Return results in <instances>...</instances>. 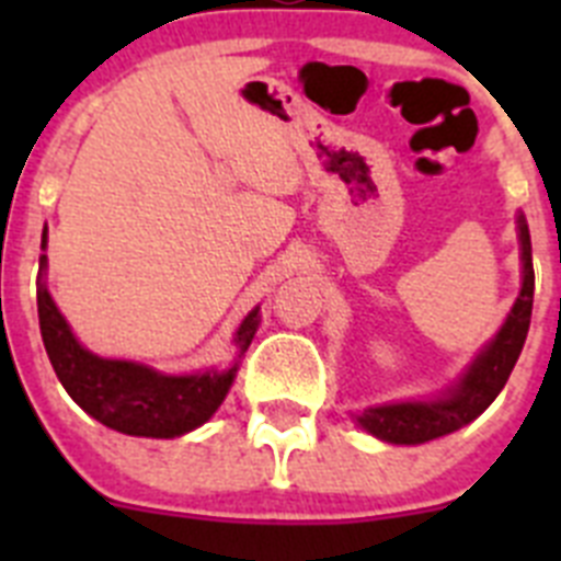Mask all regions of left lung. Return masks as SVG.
Listing matches in <instances>:
<instances>
[{
  "mask_svg": "<svg viewBox=\"0 0 561 561\" xmlns=\"http://www.w3.org/2000/svg\"><path fill=\"white\" fill-rule=\"evenodd\" d=\"M519 244H523V289L512 314L503 323L485 351H480L472 368L466 370L458 388L449 390L438 401H404V404H385L370 408L359 415V424L376 438L388 444H424V440L440 438L463 424L478 419L503 390L519 359V351L528 336L534 306V264H531V236L525 216L517 219Z\"/></svg>",
  "mask_w": 561,
  "mask_h": 561,
  "instance_id": "left-lung-1",
  "label": "left lung"
}]
</instances>
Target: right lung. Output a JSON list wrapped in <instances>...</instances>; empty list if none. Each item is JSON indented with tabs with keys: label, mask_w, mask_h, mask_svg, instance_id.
Here are the masks:
<instances>
[{
	"label": "right lung",
	"mask_w": 561,
	"mask_h": 561,
	"mask_svg": "<svg viewBox=\"0 0 561 561\" xmlns=\"http://www.w3.org/2000/svg\"><path fill=\"white\" fill-rule=\"evenodd\" d=\"M47 244L44 227L42 247ZM47 257L42 255V270ZM38 325L53 370L67 393L106 427L142 438H176L202 427L225 401L236 365L230 370H210L193 376H162L146 365L121 359H101L78 345L67 320L56 309L47 286L38 280ZM257 331V309L247 314L236 331V345L244 354Z\"/></svg>",
	"instance_id": "add662e5"
}]
</instances>
